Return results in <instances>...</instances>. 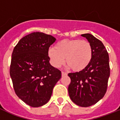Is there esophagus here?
<instances>
[{
	"label": "esophagus",
	"mask_w": 120,
	"mask_h": 120,
	"mask_svg": "<svg viewBox=\"0 0 120 120\" xmlns=\"http://www.w3.org/2000/svg\"><path fill=\"white\" fill-rule=\"evenodd\" d=\"M62 75L64 77V76H66L67 75V72H65V71H62Z\"/></svg>",
	"instance_id": "34e87169"
}]
</instances>
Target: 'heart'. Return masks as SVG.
<instances>
[{
	"instance_id": "1",
	"label": "heart",
	"mask_w": 120,
	"mask_h": 120,
	"mask_svg": "<svg viewBox=\"0 0 120 120\" xmlns=\"http://www.w3.org/2000/svg\"><path fill=\"white\" fill-rule=\"evenodd\" d=\"M48 55L55 67L62 66L65 58L66 63L72 70L80 71L90 64L93 50L91 44L86 40H63L55 46V49H49Z\"/></svg>"
}]
</instances>
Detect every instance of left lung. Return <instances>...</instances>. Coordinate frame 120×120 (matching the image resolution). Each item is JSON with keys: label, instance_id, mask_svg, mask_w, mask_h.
Wrapping results in <instances>:
<instances>
[{"label": "left lung", "instance_id": "obj_1", "mask_svg": "<svg viewBox=\"0 0 120 120\" xmlns=\"http://www.w3.org/2000/svg\"><path fill=\"white\" fill-rule=\"evenodd\" d=\"M82 36L91 44L92 59L83 70L68 74L71 79L68 90L73 103L82 107H88L104 97L108 87L110 68L109 55L102 42L90 34Z\"/></svg>", "mask_w": 120, "mask_h": 120}]
</instances>
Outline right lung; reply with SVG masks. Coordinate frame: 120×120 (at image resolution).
<instances>
[{
    "instance_id": "right-lung-1",
    "label": "right lung",
    "mask_w": 120,
    "mask_h": 120,
    "mask_svg": "<svg viewBox=\"0 0 120 120\" xmlns=\"http://www.w3.org/2000/svg\"><path fill=\"white\" fill-rule=\"evenodd\" d=\"M55 40L50 35L33 32L21 38L12 52L10 75L14 91L32 107L49 101L62 77L61 71L49 63V47Z\"/></svg>"
}]
</instances>
